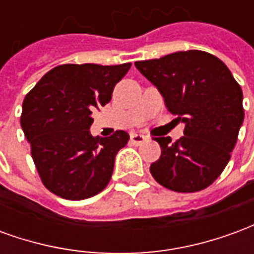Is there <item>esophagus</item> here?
Instances as JSON below:
<instances>
[{
  "mask_svg": "<svg viewBox=\"0 0 254 254\" xmlns=\"http://www.w3.org/2000/svg\"><path fill=\"white\" fill-rule=\"evenodd\" d=\"M145 140H147V136L140 134V133H132V134H130V141H132L133 144H143Z\"/></svg>",
  "mask_w": 254,
  "mask_h": 254,
  "instance_id": "34e87169",
  "label": "esophagus"
}]
</instances>
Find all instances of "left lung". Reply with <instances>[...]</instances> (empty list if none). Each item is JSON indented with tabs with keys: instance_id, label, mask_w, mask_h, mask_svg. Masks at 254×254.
<instances>
[{
	"instance_id": "obj_1",
	"label": "left lung",
	"mask_w": 254,
	"mask_h": 254,
	"mask_svg": "<svg viewBox=\"0 0 254 254\" xmlns=\"http://www.w3.org/2000/svg\"><path fill=\"white\" fill-rule=\"evenodd\" d=\"M140 73L185 124L184 136L154 137L162 148L149 171L162 187L180 193L208 188L231 158L244 122L242 89L218 57L201 50L136 61Z\"/></svg>"
}]
</instances>
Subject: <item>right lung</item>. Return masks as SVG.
<instances>
[{"label":"right lung","mask_w":254,"mask_h":254,"mask_svg":"<svg viewBox=\"0 0 254 254\" xmlns=\"http://www.w3.org/2000/svg\"><path fill=\"white\" fill-rule=\"evenodd\" d=\"M130 65H58L25 95L20 124L42 184L52 193L84 200L110 182L116 155L129 134L92 137L91 114L110 102Z\"/></svg>","instance_id":"add662e5"}]
</instances>
